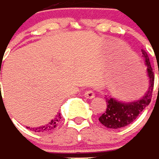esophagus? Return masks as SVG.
Here are the masks:
<instances>
[{
	"label": "esophagus",
	"instance_id": "34e87169",
	"mask_svg": "<svg viewBox=\"0 0 159 159\" xmlns=\"http://www.w3.org/2000/svg\"><path fill=\"white\" fill-rule=\"evenodd\" d=\"M94 92H93V90L92 89H89L86 90L85 93H84V97L86 98H89V99H92L94 98Z\"/></svg>",
	"mask_w": 159,
	"mask_h": 159
}]
</instances>
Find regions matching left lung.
<instances>
[{"label": "left lung", "instance_id": "left-lung-1", "mask_svg": "<svg viewBox=\"0 0 159 159\" xmlns=\"http://www.w3.org/2000/svg\"><path fill=\"white\" fill-rule=\"evenodd\" d=\"M142 54L145 60L147 73L149 80L148 92L146 93L143 98L130 103H124L111 98H106V111L98 118L99 121L104 126L110 129H119L128 125L133 122L139 114L150 103L154 85V74L151 67L148 54L144 49H142Z\"/></svg>", "mask_w": 159, "mask_h": 159}]
</instances>
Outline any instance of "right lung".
I'll return each mask as SVG.
<instances>
[{"instance_id":"1","label":"right lung","mask_w":159,"mask_h":159,"mask_svg":"<svg viewBox=\"0 0 159 159\" xmlns=\"http://www.w3.org/2000/svg\"><path fill=\"white\" fill-rule=\"evenodd\" d=\"M60 119H61V113H58L57 115L56 116V117L53 119V120H51V122H49L48 124L45 125H42V126H39V127L36 128H32V130H34V132H39V133H44V132L49 131V130H53L54 128H56V126H57L58 123L60 121ZM28 129H30V127H26ZM31 130V129H30Z\"/></svg>"}]
</instances>
